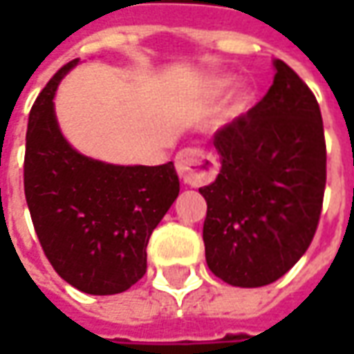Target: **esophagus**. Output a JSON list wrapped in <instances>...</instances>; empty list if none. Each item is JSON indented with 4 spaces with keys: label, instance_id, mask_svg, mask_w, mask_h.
<instances>
[{
    "label": "esophagus",
    "instance_id": "34e87169",
    "mask_svg": "<svg viewBox=\"0 0 354 354\" xmlns=\"http://www.w3.org/2000/svg\"><path fill=\"white\" fill-rule=\"evenodd\" d=\"M174 162H176L178 176L189 185L210 184L218 172L214 155L199 147H185L178 151Z\"/></svg>",
    "mask_w": 354,
    "mask_h": 354
}]
</instances>
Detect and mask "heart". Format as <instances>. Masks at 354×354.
Segmentation results:
<instances>
[{
	"label": "heart",
	"mask_w": 354,
	"mask_h": 354,
	"mask_svg": "<svg viewBox=\"0 0 354 354\" xmlns=\"http://www.w3.org/2000/svg\"><path fill=\"white\" fill-rule=\"evenodd\" d=\"M233 83L235 80L231 77V75H220V77H212V80L207 83V93L210 98H222L223 94L230 93V88L233 87ZM250 104H252V93L250 91H239L235 94V98L231 100V115H241V113H245L246 109L250 108Z\"/></svg>",
	"instance_id": "obj_1"
}]
</instances>
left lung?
Wrapping results in <instances>:
<instances>
[{"mask_svg": "<svg viewBox=\"0 0 354 354\" xmlns=\"http://www.w3.org/2000/svg\"><path fill=\"white\" fill-rule=\"evenodd\" d=\"M273 66L266 96L214 134L222 170L199 187L208 269L241 288L271 284L304 256L326 185L319 102L290 66Z\"/></svg>", "mask_w": 354, "mask_h": 354, "instance_id": "1", "label": "left lung"}]
</instances>
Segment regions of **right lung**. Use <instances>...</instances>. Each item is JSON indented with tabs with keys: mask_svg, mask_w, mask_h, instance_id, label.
Returning <instances> with one entry per match:
<instances>
[{
	"mask_svg": "<svg viewBox=\"0 0 354 354\" xmlns=\"http://www.w3.org/2000/svg\"><path fill=\"white\" fill-rule=\"evenodd\" d=\"M80 58L60 68L30 111L24 193L50 266L93 296L129 290L147 269V241L180 193L172 161L111 165L80 153L60 131L55 94Z\"/></svg>",
	"mask_w": 354,
	"mask_h": 354,
	"instance_id": "right-lung-1",
	"label": "right lung"
}]
</instances>
